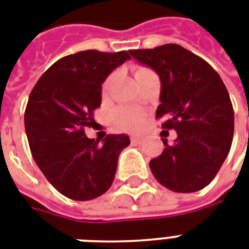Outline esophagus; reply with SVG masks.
Segmentation results:
<instances>
[{"label":"esophagus","mask_w":249,"mask_h":249,"mask_svg":"<svg viewBox=\"0 0 249 249\" xmlns=\"http://www.w3.org/2000/svg\"><path fill=\"white\" fill-rule=\"evenodd\" d=\"M130 141H132V143H134V145H137V143H141L142 138L141 137H132L130 138Z\"/></svg>","instance_id":"1"}]
</instances>
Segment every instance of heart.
<instances>
[{"label":"heart","mask_w":249,"mask_h":249,"mask_svg":"<svg viewBox=\"0 0 249 249\" xmlns=\"http://www.w3.org/2000/svg\"><path fill=\"white\" fill-rule=\"evenodd\" d=\"M146 68H138L136 70V75L140 73H143L146 71ZM112 77L104 82L103 85V94L106 95L108 92V89H109V83H111ZM115 120L119 124V126H121L125 130H129V132H136L142 126V121H143V116H142L141 112L136 111V109H132V108H119L115 111Z\"/></svg>","instance_id":"obj_1"}]
</instances>
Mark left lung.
Returning <instances> with one entry per match:
<instances>
[{
    "mask_svg": "<svg viewBox=\"0 0 249 249\" xmlns=\"http://www.w3.org/2000/svg\"><path fill=\"white\" fill-rule=\"evenodd\" d=\"M138 62L160 78L157 119L163 129H175L174 143L150 160L155 179L170 191H200L215 178L234 137V108L219 74L201 57L178 44L132 49Z\"/></svg>",
    "mask_w": 249,
    "mask_h": 249,
    "instance_id": "8db88e82",
    "label": "left lung"
}]
</instances>
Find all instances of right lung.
I'll return each instance as SVG.
<instances>
[{
    "mask_svg": "<svg viewBox=\"0 0 249 249\" xmlns=\"http://www.w3.org/2000/svg\"><path fill=\"white\" fill-rule=\"evenodd\" d=\"M130 56L126 51L89 49L56 61L36 82L24 112L31 154L49 183L71 200L102 196L113 183L119 155L130 143L125 134L91 140L102 104V83Z\"/></svg>",
    "mask_w": 249,
    "mask_h": 249,
    "instance_id": "right-lung-1",
    "label": "right lung"
}]
</instances>
